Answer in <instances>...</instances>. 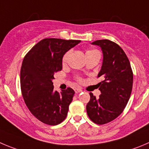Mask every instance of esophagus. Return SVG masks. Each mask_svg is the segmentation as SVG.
<instances>
[{"mask_svg": "<svg viewBox=\"0 0 149 149\" xmlns=\"http://www.w3.org/2000/svg\"><path fill=\"white\" fill-rule=\"evenodd\" d=\"M74 90L76 93H79L82 92V90H81V89H79V88H76Z\"/></svg>", "mask_w": 149, "mask_h": 149, "instance_id": "34e87169", "label": "esophagus"}]
</instances>
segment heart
I'll use <instances>...</instances> for the list:
<instances>
[{
  "mask_svg": "<svg viewBox=\"0 0 149 149\" xmlns=\"http://www.w3.org/2000/svg\"><path fill=\"white\" fill-rule=\"evenodd\" d=\"M96 51H97L96 50H88V51H87V52H86V56L88 55V54H92V53L96 52ZM70 51H67V52L64 54L63 57H62V63L63 64L66 63L67 61H68V58H69V56H70ZM76 81H79V82H81V81H82V78H81V76H76Z\"/></svg>",
  "mask_w": 149,
  "mask_h": 149,
  "instance_id": "1",
  "label": "heart"
}]
</instances>
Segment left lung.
Returning <instances> with one entry per match:
<instances>
[{
  "label": "left lung",
  "mask_w": 149,
  "mask_h": 149,
  "mask_svg": "<svg viewBox=\"0 0 149 149\" xmlns=\"http://www.w3.org/2000/svg\"><path fill=\"white\" fill-rule=\"evenodd\" d=\"M101 48L104 55L98 77L103 81L98 84L101 94L96 98L90 93L87 104L90 120L98 125L111 122L123 112L132 93L133 72L127 56L117 43L109 40H99L92 43Z\"/></svg>",
  "instance_id": "8db88e82"
}]
</instances>
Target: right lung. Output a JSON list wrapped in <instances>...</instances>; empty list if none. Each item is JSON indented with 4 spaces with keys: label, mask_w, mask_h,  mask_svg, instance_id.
<instances>
[{
    "label": "right lung",
    "mask_w": 149,
    "mask_h": 149,
    "mask_svg": "<svg viewBox=\"0 0 149 149\" xmlns=\"http://www.w3.org/2000/svg\"><path fill=\"white\" fill-rule=\"evenodd\" d=\"M80 40L45 38L25 56L20 69V88L26 106L36 118L55 126L68 115L74 90H54V74L62 68L63 55Z\"/></svg>",
    "instance_id": "obj_1"
}]
</instances>
